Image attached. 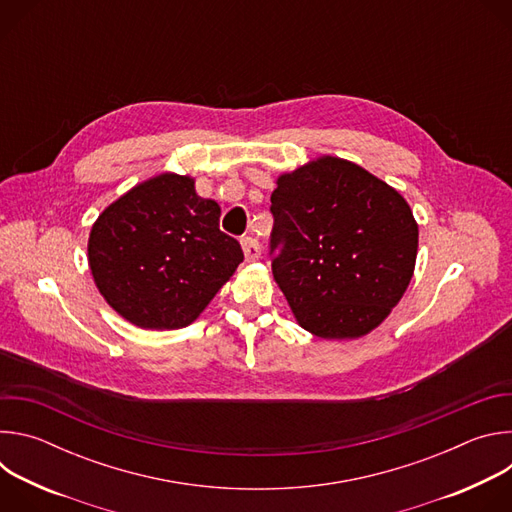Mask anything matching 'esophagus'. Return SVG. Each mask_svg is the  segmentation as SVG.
Returning a JSON list of instances; mask_svg holds the SVG:
<instances>
[{
    "label": "esophagus",
    "instance_id": "esophagus-1",
    "mask_svg": "<svg viewBox=\"0 0 512 512\" xmlns=\"http://www.w3.org/2000/svg\"><path fill=\"white\" fill-rule=\"evenodd\" d=\"M241 245H243V253H245L247 261H257L261 257V245L257 239L245 237V239H241Z\"/></svg>",
    "mask_w": 512,
    "mask_h": 512
}]
</instances>
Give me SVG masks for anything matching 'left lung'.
I'll return each mask as SVG.
<instances>
[{
  "instance_id": "1",
  "label": "left lung",
  "mask_w": 512,
  "mask_h": 512,
  "mask_svg": "<svg viewBox=\"0 0 512 512\" xmlns=\"http://www.w3.org/2000/svg\"><path fill=\"white\" fill-rule=\"evenodd\" d=\"M271 212L273 279L298 324L324 340L383 324L417 259L407 200L358 164L320 156L277 178Z\"/></svg>"
}]
</instances>
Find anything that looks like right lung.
Wrapping results in <instances>:
<instances>
[{"mask_svg": "<svg viewBox=\"0 0 512 512\" xmlns=\"http://www.w3.org/2000/svg\"><path fill=\"white\" fill-rule=\"evenodd\" d=\"M221 206L174 172L135 184L89 235V267L105 302L143 330L192 324L239 263L237 239L218 229Z\"/></svg>", "mask_w": 512, "mask_h": 512, "instance_id": "1", "label": "right lung"}]
</instances>
